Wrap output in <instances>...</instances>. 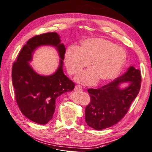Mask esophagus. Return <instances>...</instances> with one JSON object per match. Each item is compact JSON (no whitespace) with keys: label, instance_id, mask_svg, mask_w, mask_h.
<instances>
[{"label":"esophagus","instance_id":"obj_1","mask_svg":"<svg viewBox=\"0 0 152 152\" xmlns=\"http://www.w3.org/2000/svg\"><path fill=\"white\" fill-rule=\"evenodd\" d=\"M74 90H75V91H82V87L80 85H76L75 86V88H74Z\"/></svg>","mask_w":152,"mask_h":152}]
</instances>
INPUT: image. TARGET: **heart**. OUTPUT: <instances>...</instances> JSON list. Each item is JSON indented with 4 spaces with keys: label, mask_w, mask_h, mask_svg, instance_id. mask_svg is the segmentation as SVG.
I'll return each mask as SVG.
<instances>
[{
    "label": "heart",
    "mask_w": 152,
    "mask_h": 152,
    "mask_svg": "<svg viewBox=\"0 0 152 152\" xmlns=\"http://www.w3.org/2000/svg\"><path fill=\"white\" fill-rule=\"evenodd\" d=\"M126 53L120 46L103 38H89L80 47L70 45L64 55L67 70L70 74L81 72L91 64L93 68L77 76V80L84 84H94L100 78L109 81L119 74L126 61Z\"/></svg>",
    "instance_id": "1"
}]
</instances>
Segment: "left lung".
<instances>
[{
  "label": "left lung",
  "mask_w": 152,
  "mask_h": 152,
  "mask_svg": "<svg viewBox=\"0 0 152 152\" xmlns=\"http://www.w3.org/2000/svg\"><path fill=\"white\" fill-rule=\"evenodd\" d=\"M141 82L140 71L130 66L121 76L102 88L88 89L91 101L85 110L88 125L100 130L119 122L138 94ZM123 82H128L129 85L121 89L120 84Z\"/></svg>",
  "instance_id": "8db88e82"
}]
</instances>
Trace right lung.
<instances>
[{"label":"right lung","instance_id":"obj_1","mask_svg":"<svg viewBox=\"0 0 152 152\" xmlns=\"http://www.w3.org/2000/svg\"><path fill=\"white\" fill-rule=\"evenodd\" d=\"M49 44L56 46L61 58L58 70L50 76L39 75L29 66L32 53L37 46ZM64 45L55 32L35 35L27 41L14 62L12 79L15 98L22 114L35 123L45 124L52 119L55 100L64 92L73 90L75 84L62 70Z\"/></svg>","mask_w":152,"mask_h":152}]
</instances>
